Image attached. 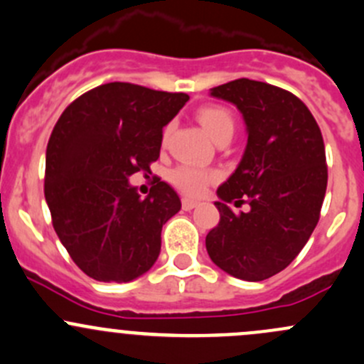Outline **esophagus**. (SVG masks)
Segmentation results:
<instances>
[{
	"mask_svg": "<svg viewBox=\"0 0 364 364\" xmlns=\"http://www.w3.org/2000/svg\"><path fill=\"white\" fill-rule=\"evenodd\" d=\"M196 201L194 200H189V198H183L182 200V208L183 210H193V208H196Z\"/></svg>",
	"mask_w": 364,
	"mask_h": 364,
	"instance_id": "obj_1",
	"label": "esophagus"
}]
</instances>
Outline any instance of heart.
Here are the masks:
<instances>
[{
	"instance_id": "1",
	"label": "heart",
	"mask_w": 364,
	"mask_h": 364,
	"mask_svg": "<svg viewBox=\"0 0 364 364\" xmlns=\"http://www.w3.org/2000/svg\"><path fill=\"white\" fill-rule=\"evenodd\" d=\"M198 121L213 141L223 134H233V115L230 114V110L219 107V105H207V107L200 108ZM213 181H217L215 171L203 170V168H198L194 164H181L171 173V182L175 183V187H178L182 193L189 194V196L203 194L208 183Z\"/></svg>"
}]
</instances>
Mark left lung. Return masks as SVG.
<instances>
[{
  "mask_svg": "<svg viewBox=\"0 0 364 364\" xmlns=\"http://www.w3.org/2000/svg\"><path fill=\"white\" fill-rule=\"evenodd\" d=\"M242 112L247 147L217 189L220 220L207 235L210 259L237 279L259 282L287 268L319 223L328 186L324 141L293 92L238 78L210 89ZM249 203V213L227 207Z\"/></svg>",
  "mask_w": 364,
  "mask_h": 364,
  "instance_id": "obj_1",
  "label": "left lung"
}]
</instances>
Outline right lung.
I'll list each match as a JSON object with an SVG mask.
<instances>
[{"label": "right lung", "mask_w": 364, "mask_h": 364, "mask_svg": "<svg viewBox=\"0 0 364 364\" xmlns=\"http://www.w3.org/2000/svg\"><path fill=\"white\" fill-rule=\"evenodd\" d=\"M187 100L186 92L110 82L70 103L55 122L45 200L59 240L91 279L129 282L156 263L163 224L181 210V198L161 178L140 198L129 177L151 173L163 127Z\"/></svg>", "instance_id": "right-lung-1"}]
</instances>
